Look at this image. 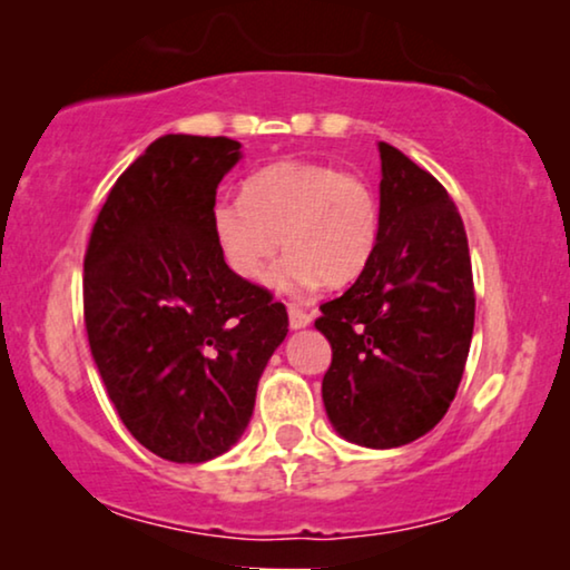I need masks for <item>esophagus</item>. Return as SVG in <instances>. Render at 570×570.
Wrapping results in <instances>:
<instances>
[{
	"label": "esophagus",
	"instance_id": "1",
	"mask_svg": "<svg viewBox=\"0 0 570 570\" xmlns=\"http://www.w3.org/2000/svg\"><path fill=\"white\" fill-rule=\"evenodd\" d=\"M287 316H291V330H303V326L314 322V314H308V311H303L298 306L287 308Z\"/></svg>",
	"mask_w": 570,
	"mask_h": 570
}]
</instances>
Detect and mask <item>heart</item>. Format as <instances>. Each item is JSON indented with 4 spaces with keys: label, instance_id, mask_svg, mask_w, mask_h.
Instances as JSON below:
<instances>
[{
    "label": "heart",
    "instance_id": "b5f03b06",
    "mask_svg": "<svg viewBox=\"0 0 570 570\" xmlns=\"http://www.w3.org/2000/svg\"><path fill=\"white\" fill-rule=\"evenodd\" d=\"M209 233L225 267L256 283L279 252L269 285L301 295L318 283L340 287L361 277L379 240V199L363 178L324 163L285 160L244 184V197L209 207Z\"/></svg>",
    "mask_w": 570,
    "mask_h": 570
}]
</instances>
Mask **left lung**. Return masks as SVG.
<instances>
[{
	"mask_svg": "<svg viewBox=\"0 0 570 570\" xmlns=\"http://www.w3.org/2000/svg\"><path fill=\"white\" fill-rule=\"evenodd\" d=\"M379 240L361 277L322 306L332 365L322 400L342 439L396 449L439 425L474 330L464 223L435 178L379 142Z\"/></svg>",
	"mask_w": 570,
	"mask_h": 570,
	"instance_id": "8db88e82",
	"label": "left lung"
}]
</instances>
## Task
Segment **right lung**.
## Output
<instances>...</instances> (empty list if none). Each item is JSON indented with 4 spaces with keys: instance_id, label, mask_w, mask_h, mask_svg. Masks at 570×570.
Here are the masks:
<instances>
[{
    "instance_id": "obj_1",
    "label": "right lung",
    "mask_w": 570,
    "mask_h": 570,
    "mask_svg": "<svg viewBox=\"0 0 570 570\" xmlns=\"http://www.w3.org/2000/svg\"><path fill=\"white\" fill-rule=\"evenodd\" d=\"M228 137L166 135L119 176L85 254V330L127 431L178 464L244 435L287 311L225 267L209 233Z\"/></svg>"
}]
</instances>
